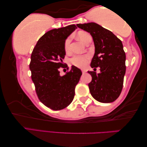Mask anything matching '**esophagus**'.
I'll use <instances>...</instances> for the list:
<instances>
[{
	"label": "esophagus",
	"instance_id": "34e87169",
	"mask_svg": "<svg viewBox=\"0 0 147 147\" xmlns=\"http://www.w3.org/2000/svg\"><path fill=\"white\" fill-rule=\"evenodd\" d=\"M81 71H82V73L83 74H85V73H86V69H81Z\"/></svg>",
	"mask_w": 147,
	"mask_h": 147
}]
</instances>
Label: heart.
I'll return each instance as SVG.
<instances>
[{
  "instance_id": "heart-1",
  "label": "heart",
  "mask_w": 147,
  "mask_h": 147,
  "mask_svg": "<svg viewBox=\"0 0 147 147\" xmlns=\"http://www.w3.org/2000/svg\"><path fill=\"white\" fill-rule=\"evenodd\" d=\"M88 35L89 34L85 32H81L78 34V36L81 42H83L85 44L86 38L88 36ZM71 41V36H68L66 38V40H65L64 44V51L66 53H68L69 51ZM88 58H89V56L88 55H77L71 58L70 61L71 64L74 65V66L79 67V68H82V67L85 66L86 65Z\"/></svg>"
}]
</instances>
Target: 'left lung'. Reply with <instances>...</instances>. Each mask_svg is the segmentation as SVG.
Instances as JSON below:
<instances>
[{
	"mask_svg": "<svg viewBox=\"0 0 147 147\" xmlns=\"http://www.w3.org/2000/svg\"><path fill=\"white\" fill-rule=\"evenodd\" d=\"M77 26L92 36L95 53L90 66L100 68L99 74L88 71L92 76V81L88 83L91 95L100 102H114L122 92L126 73V54L121 40L97 23L77 24Z\"/></svg>",
	"mask_w": 147,
	"mask_h": 147,
	"instance_id": "8db88e82",
	"label": "left lung"
}]
</instances>
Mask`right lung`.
Listing matches in <instances>:
<instances>
[{
	"label": "right lung",
	"mask_w": 147,
	"mask_h": 147,
	"mask_svg": "<svg viewBox=\"0 0 147 147\" xmlns=\"http://www.w3.org/2000/svg\"><path fill=\"white\" fill-rule=\"evenodd\" d=\"M77 28L75 25L48 31L38 40L30 57L31 79L38 99L53 110H61L70 104L76 86L80 79L81 69L64 66L66 52L64 44L67 37ZM67 67L66 75L59 76L58 68Z\"/></svg>",
	"instance_id": "right-lung-1"
}]
</instances>
